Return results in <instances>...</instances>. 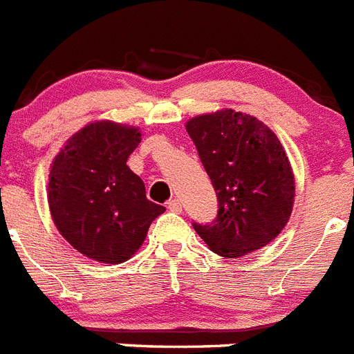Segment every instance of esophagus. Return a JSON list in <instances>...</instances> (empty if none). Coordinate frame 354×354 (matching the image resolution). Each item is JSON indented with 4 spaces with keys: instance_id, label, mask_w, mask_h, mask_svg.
Here are the masks:
<instances>
[{
    "instance_id": "1",
    "label": "esophagus",
    "mask_w": 354,
    "mask_h": 354,
    "mask_svg": "<svg viewBox=\"0 0 354 354\" xmlns=\"http://www.w3.org/2000/svg\"><path fill=\"white\" fill-rule=\"evenodd\" d=\"M166 206H168L170 211H174V213H180V211H183V204H180L179 198H171V201H168Z\"/></svg>"
}]
</instances>
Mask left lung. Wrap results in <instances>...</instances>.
<instances>
[{
  "mask_svg": "<svg viewBox=\"0 0 354 354\" xmlns=\"http://www.w3.org/2000/svg\"><path fill=\"white\" fill-rule=\"evenodd\" d=\"M186 131L218 198L211 223H193L223 258H240L270 243L294 207L295 183L277 136L250 114L223 109L192 118Z\"/></svg>",
  "mask_w": 354,
  "mask_h": 354,
  "instance_id": "8db88e82",
  "label": "left lung"
}]
</instances>
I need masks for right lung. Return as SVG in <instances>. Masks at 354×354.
Instances as JSON below:
<instances>
[{"instance_id": "add662e5", "label": "right lung", "mask_w": 354, "mask_h": 354, "mask_svg": "<svg viewBox=\"0 0 354 354\" xmlns=\"http://www.w3.org/2000/svg\"><path fill=\"white\" fill-rule=\"evenodd\" d=\"M140 141L136 127L95 122L71 136L51 162V218L78 252L100 263L127 261L165 213L127 166Z\"/></svg>"}]
</instances>
